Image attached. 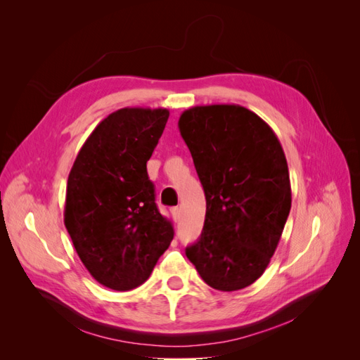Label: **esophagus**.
<instances>
[{
	"label": "esophagus",
	"instance_id": "esophagus-1",
	"mask_svg": "<svg viewBox=\"0 0 360 360\" xmlns=\"http://www.w3.org/2000/svg\"><path fill=\"white\" fill-rule=\"evenodd\" d=\"M171 213H172L174 221H179L180 219V207H172Z\"/></svg>",
	"mask_w": 360,
	"mask_h": 360
}]
</instances>
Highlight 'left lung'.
Masks as SVG:
<instances>
[{
  "label": "left lung",
  "mask_w": 360,
  "mask_h": 360,
  "mask_svg": "<svg viewBox=\"0 0 360 360\" xmlns=\"http://www.w3.org/2000/svg\"><path fill=\"white\" fill-rule=\"evenodd\" d=\"M179 129L207 204L186 257L207 285L242 290L264 274L290 214L284 150L264 120L240 105L189 108Z\"/></svg>",
  "instance_id": "8db88e82"
}]
</instances>
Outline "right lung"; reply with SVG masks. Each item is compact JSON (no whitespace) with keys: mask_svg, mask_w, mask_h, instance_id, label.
Segmentation results:
<instances>
[{"mask_svg":"<svg viewBox=\"0 0 360 360\" xmlns=\"http://www.w3.org/2000/svg\"><path fill=\"white\" fill-rule=\"evenodd\" d=\"M168 117L165 108L110 114L86 138L69 174L64 225L90 275L115 291L144 284L174 237L147 174Z\"/></svg>","mask_w":360,"mask_h":360,"instance_id":"add662e5","label":"right lung"}]
</instances>
